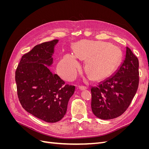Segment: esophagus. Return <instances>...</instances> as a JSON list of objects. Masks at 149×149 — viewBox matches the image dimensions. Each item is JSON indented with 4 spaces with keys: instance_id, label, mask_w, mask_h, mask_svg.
I'll use <instances>...</instances> for the list:
<instances>
[{
    "instance_id": "1",
    "label": "esophagus",
    "mask_w": 149,
    "mask_h": 149,
    "mask_svg": "<svg viewBox=\"0 0 149 149\" xmlns=\"http://www.w3.org/2000/svg\"><path fill=\"white\" fill-rule=\"evenodd\" d=\"M78 88L81 90V91H83V90H85V89H87V88L85 87V86H79Z\"/></svg>"
}]
</instances>
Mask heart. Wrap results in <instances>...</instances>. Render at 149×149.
<instances>
[{
	"mask_svg": "<svg viewBox=\"0 0 149 149\" xmlns=\"http://www.w3.org/2000/svg\"><path fill=\"white\" fill-rule=\"evenodd\" d=\"M74 55L66 53L58 65V73L67 80L73 79L80 68L77 58L85 61L84 69L94 80L110 76L121 60L119 49L109 43L92 40H81L73 47Z\"/></svg>",
	"mask_w": 149,
	"mask_h": 149,
	"instance_id": "1",
	"label": "heart"
}]
</instances>
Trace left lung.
<instances>
[{"instance_id":"left-lung-1","label":"left lung","mask_w":149,"mask_h":149,"mask_svg":"<svg viewBox=\"0 0 149 149\" xmlns=\"http://www.w3.org/2000/svg\"><path fill=\"white\" fill-rule=\"evenodd\" d=\"M139 75L137 58L126 47L124 60L113 75L91 88L93 114L103 120L123 114L137 91Z\"/></svg>"}]
</instances>
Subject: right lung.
<instances>
[{"label": "right lung", "instance_id": "right-lung-1", "mask_svg": "<svg viewBox=\"0 0 149 149\" xmlns=\"http://www.w3.org/2000/svg\"><path fill=\"white\" fill-rule=\"evenodd\" d=\"M58 40L37 45L22 57L15 71L17 94L24 109L47 123H56L65 115L75 86L65 85L48 67Z\"/></svg>", "mask_w": 149, "mask_h": 149}]
</instances>
